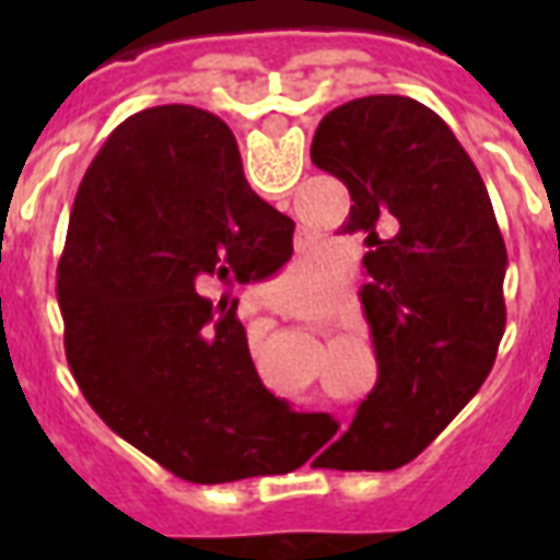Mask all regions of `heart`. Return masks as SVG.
<instances>
[{
	"label": "heart",
	"instance_id": "heart-1",
	"mask_svg": "<svg viewBox=\"0 0 560 560\" xmlns=\"http://www.w3.org/2000/svg\"><path fill=\"white\" fill-rule=\"evenodd\" d=\"M327 281L320 276V269L312 264V260H293L288 272H284V279H281V293H279V303L284 308H291V312H308V308H315L324 296H327Z\"/></svg>",
	"mask_w": 560,
	"mask_h": 560
}]
</instances>
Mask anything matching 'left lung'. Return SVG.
Returning a JSON list of instances; mask_svg holds the SVG:
<instances>
[{"instance_id": "left-lung-1", "label": "left lung", "mask_w": 560, "mask_h": 560, "mask_svg": "<svg viewBox=\"0 0 560 560\" xmlns=\"http://www.w3.org/2000/svg\"><path fill=\"white\" fill-rule=\"evenodd\" d=\"M312 161L351 191L377 384L324 468L393 470L480 389L504 336L506 245L480 171L425 104L365 95L329 110Z\"/></svg>"}]
</instances>
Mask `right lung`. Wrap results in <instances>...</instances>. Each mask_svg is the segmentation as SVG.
I'll return each mask as SVG.
<instances>
[{
	"instance_id": "1",
	"label": "right lung",
	"mask_w": 560,
	"mask_h": 560,
	"mask_svg": "<svg viewBox=\"0 0 560 560\" xmlns=\"http://www.w3.org/2000/svg\"><path fill=\"white\" fill-rule=\"evenodd\" d=\"M291 255L293 219L245 183L219 116H128L80 183L56 279L68 365L95 413L179 480L300 468L284 444L303 413L257 377L236 312L207 300Z\"/></svg>"
}]
</instances>
